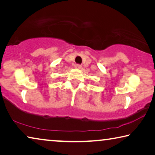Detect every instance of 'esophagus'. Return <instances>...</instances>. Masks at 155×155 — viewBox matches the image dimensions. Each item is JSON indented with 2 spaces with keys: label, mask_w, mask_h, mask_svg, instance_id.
Returning a JSON list of instances; mask_svg holds the SVG:
<instances>
[{
  "label": "esophagus",
  "mask_w": 155,
  "mask_h": 155,
  "mask_svg": "<svg viewBox=\"0 0 155 155\" xmlns=\"http://www.w3.org/2000/svg\"><path fill=\"white\" fill-rule=\"evenodd\" d=\"M74 68H77V69H81V65L80 64H76L74 65Z\"/></svg>",
  "instance_id": "34e87169"
}]
</instances>
